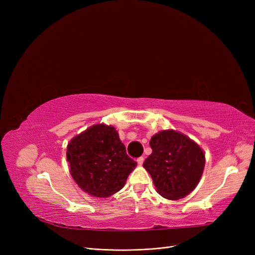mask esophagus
Instances as JSON below:
<instances>
[{"instance_id":"obj_1","label":"esophagus","mask_w":255,"mask_h":255,"mask_svg":"<svg viewBox=\"0 0 255 255\" xmlns=\"http://www.w3.org/2000/svg\"><path fill=\"white\" fill-rule=\"evenodd\" d=\"M143 160H144L143 157H138V158H137V164L139 165V166H141V165L143 164Z\"/></svg>"}]
</instances>
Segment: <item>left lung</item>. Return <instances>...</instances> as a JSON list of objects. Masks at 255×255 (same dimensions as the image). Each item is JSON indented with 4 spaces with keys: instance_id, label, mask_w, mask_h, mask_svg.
I'll return each instance as SVG.
<instances>
[{
    "instance_id": "8db88e82",
    "label": "left lung",
    "mask_w": 255,
    "mask_h": 255,
    "mask_svg": "<svg viewBox=\"0 0 255 255\" xmlns=\"http://www.w3.org/2000/svg\"><path fill=\"white\" fill-rule=\"evenodd\" d=\"M152 154L143 168L152 177L158 194L168 200L189 195L201 179L205 154L196 141L174 129H164L153 135Z\"/></svg>"
}]
</instances>
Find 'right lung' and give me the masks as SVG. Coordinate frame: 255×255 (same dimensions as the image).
Here are the masks:
<instances>
[{"label":"right lung","instance_id":"right-lung-1","mask_svg":"<svg viewBox=\"0 0 255 255\" xmlns=\"http://www.w3.org/2000/svg\"><path fill=\"white\" fill-rule=\"evenodd\" d=\"M74 182L86 194L109 198L123 188L137 166L113 126L97 123L74 136L67 145Z\"/></svg>","mask_w":255,"mask_h":255}]
</instances>
